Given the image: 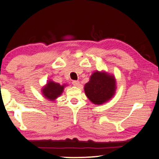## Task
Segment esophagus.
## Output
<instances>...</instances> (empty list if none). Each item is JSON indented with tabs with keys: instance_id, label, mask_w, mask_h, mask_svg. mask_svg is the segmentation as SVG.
<instances>
[{
	"instance_id": "34e87169",
	"label": "esophagus",
	"mask_w": 159,
	"mask_h": 159,
	"mask_svg": "<svg viewBox=\"0 0 159 159\" xmlns=\"http://www.w3.org/2000/svg\"><path fill=\"white\" fill-rule=\"evenodd\" d=\"M72 84H73L74 86H76V87H77V86H79L80 84V82L78 81V80H73V81L72 82Z\"/></svg>"
}]
</instances>
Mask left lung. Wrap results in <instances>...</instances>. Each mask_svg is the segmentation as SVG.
I'll return each instance as SVG.
<instances>
[{
	"label": "left lung",
	"mask_w": 159,
	"mask_h": 159,
	"mask_svg": "<svg viewBox=\"0 0 159 159\" xmlns=\"http://www.w3.org/2000/svg\"><path fill=\"white\" fill-rule=\"evenodd\" d=\"M116 90V80L113 76L104 72H95L84 86L88 98L94 104H102L113 97Z\"/></svg>",
	"instance_id": "obj_1"
}]
</instances>
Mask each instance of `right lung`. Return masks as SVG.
<instances>
[{"label": "right lung", "mask_w": 159, "mask_h": 159, "mask_svg": "<svg viewBox=\"0 0 159 159\" xmlns=\"http://www.w3.org/2000/svg\"><path fill=\"white\" fill-rule=\"evenodd\" d=\"M65 85H61L58 83L49 81L45 87L42 89L43 94L49 100H54L61 94Z\"/></svg>", "instance_id": "1"}]
</instances>
